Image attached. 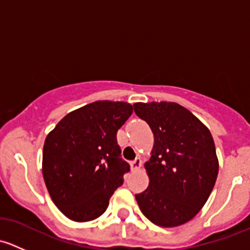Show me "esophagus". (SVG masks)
<instances>
[{
    "label": "esophagus",
    "mask_w": 250,
    "mask_h": 250,
    "mask_svg": "<svg viewBox=\"0 0 250 250\" xmlns=\"http://www.w3.org/2000/svg\"><path fill=\"white\" fill-rule=\"evenodd\" d=\"M130 167H132L133 170L139 169V168L141 167V160H140V158L137 157L134 161H132V162H130Z\"/></svg>",
    "instance_id": "esophagus-1"
}]
</instances>
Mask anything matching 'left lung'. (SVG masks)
I'll return each mask as SVG.
<instances>
[{
  "mask_svg": "<svg viewBox=\"0 0 250 250\" xmlns=\"http://www.w3.org/2000/svg\"><path fill=\"white\" fill-rule=\"evenodd\" d=\"M134 112L155 137L145 163L148 188L135 195L144 215L162 228L183 225L208 200L218 176L215 145L208 128L176 103H137Z\"/></svg>",
  "mask_w": 250,
  "mask_h": 250,
  "instance_id": "8db88e82",
  "label": "left lung"
}]
</instances>
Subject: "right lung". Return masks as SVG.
<instances>
[{
    "instance_id": "1",
    "label": "right lung",
    "mask_w": 250,
    "mask_h": 250,
    "mask_svg": "<svg viewBox=\"0 0 250 250\" xmlns=\"http://www.w3.org/2000/svg\"><path fill=\"white\" fill-rule=\"evenodd\" d=\"M125 102L90 103L67 113L47 135L42 173L52 201L74 221L99 218L130 166L121 157L117 130L130 117Z\"/></svg>"
}]
</instances>
